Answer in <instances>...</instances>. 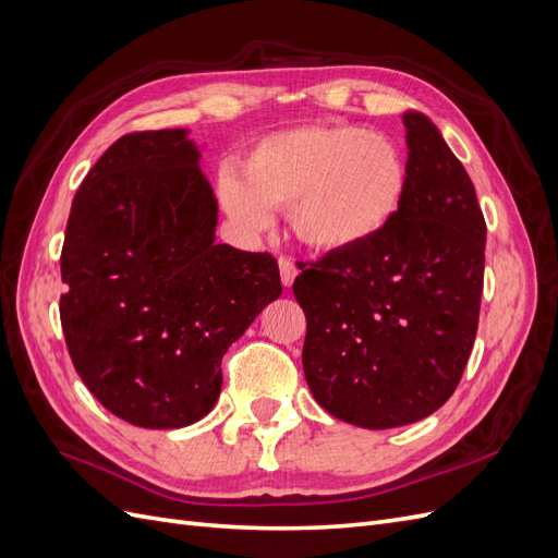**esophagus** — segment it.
I'll return each instance as SVG.
<instances>
[{
  "label": "esophagus",
  "instance_id": "1",
  "mask_svg": "<svg viewBox=\"0 0 558 558\" xmlns=\"http://www.w3.org/2000/svg\"><path fill=\"white\" fill-rule=\"evenodd\" d=\"M279 275H281V283L286 286V289H291L295 277H298V267L289 258H279Z\"/></svg>",
  "mask_w": 558,
  "mask_h": 558
}]
</instances>
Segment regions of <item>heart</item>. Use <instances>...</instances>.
<instances>
[{"label":"heart","instance_id":"1","mask_svg":"<svg viewBox=\"0 0 558 558\" xmlns=\"http://www.w3.org/2000/svg\"><path fill=\"white\" fill-rule=\"evenodd\" d=\"M410 193V162L386 134L356 125H312L267 134L242 174H218V205L242 232L289 209L295 238L324 256L356 253L391 230Z\"/></svg>","mask_w":558,"mask_h":558}]
</instances>
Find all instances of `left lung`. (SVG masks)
<instances>
[{
    "label": "left lung",
    "mask_w": 558,
    "mask_h": 558,
    "mask_svg": "<svg viewBox=\"0 0 558 558\" xmlns=\"http://www.w3.org/2000/svg\"><path fill=\"white\" fill-rule=\"evenodd\" d=\"M410 193L384 238L326 256L293 283L307 316L302 369L314 400L386 430L440 410L475 344L486 223L465 167L421 111H404Z\"/></svg>",
    "instance_id": "8db88e82"
}]
</instances>
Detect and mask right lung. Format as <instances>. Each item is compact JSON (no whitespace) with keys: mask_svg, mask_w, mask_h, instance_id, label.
<instances>
[{"mask_svg":"<svg viewBox=\"0 0 558 558\" xmlns=\"http://www.w3.org/2000/svg\"><path fill=\"white\" fill-rule=\"evenodd\" d=\"M191 130L111 144L72 202L62 332L78 377L118 418L183 428L221 396V359L281 295L269 253L216 244L218 202Z\"/></svg>","mask_w":558,"mask_h":558,"instance_id":"right-lung-1","label":"right lung"}]
</instances>
